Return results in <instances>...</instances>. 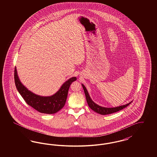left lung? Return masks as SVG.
Listing matches in <instances>:
<instances>
[{"instance_id": "1", "label": "left lung", "mask_w": 157, "mask_h": 157, "mask_svg": "<svg viewBox=\"0 0 157 157\" xmlns=\"http://www.w3.org/2000/svg\"><path fill=\"white\" fill-rule=\"evenodd\" d=\"M82 85L83 90H84V92H85V94L87 103L88 104V106H90V108L92 109L94 111L97 112L98 113H99L101 115H108V114H111V113H114V112H118L120 110L126 108L127 106H128L132 102V101H131V102H130L129 103H128L127 104L121 105L120 106H117V107H115V108H105V107L101 106L98 105L97 104H95L91 99L86 88H85V86L83 84H82Z\"/></svg>"}]
</instances>
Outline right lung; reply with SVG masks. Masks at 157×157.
Segmentation results:
<instances>
[{"label":"right lung","instance_id":"right-lung-1","mask_svg":"<svg viewBox=\"0 0 157 157\" xmlns=\"http://www.w3.org/2000/svg\"><path fill=\"white\" fill-rule=\"evenodd\" d=\"M14 74L16 89L25 102L38 112L47 114L55 113L64 106L69 86L76 80V77H72L65 82L54 95L50 97H42L33 94L23 85L19 79L16 67L15 68Z\"/></svg>","mask_w":157,"mask_h":157}]
</instances>
